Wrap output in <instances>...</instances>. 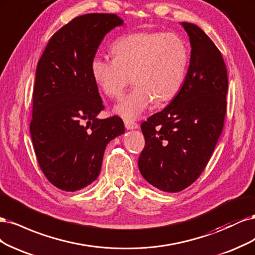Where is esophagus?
<instances>
[{"instance_id":"34e87169","label":"esophagus","mask_w":255,"mask_h":255,"mask_svg":"<svg viewBox=\"0 0 255 255\" xmlns=\"http://www.w3.org/2000/svg\"><path fill=\"white\" fill-rule=\"evenodd\" d=\"M124 124H125V127L127 129H136L138 127V124L135 122H132V121H128V120H125L124 121Z\"/></svg>"}]
</instances>
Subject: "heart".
Instances as JSON below:
<instances>
[{
	"label": "heart",
	"instance_id": "obj_1",
	"mask_svg": "<svg viewBox=\"0 0 255 255\" xmlns=\"http://www.w3.org/2000/svg\"><path fill=\"white\" fill-rule=\"evenodd\" d=\"M112 51L114 57L96 55L91 71L98 88L111 98L124 94L133 77L135 87L114 109L123 119H138L153 100H171L183 84L190 52L174 32H133L118 39Z\"/></svg>",
	"mask_w": 255,
	"mask_h": 255
}]
</instances>
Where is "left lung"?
Returning a JSON list of instances; mask_svg holds the SVG:
<instances>
[{"instance_id": "obj_1", "label": "left lung", "mask_w": 255, "mask_h": 255, "mask_svg": "<svg viewBox=\"0 0 255 255\" xmlns=\"http://www.w3.org/2000/svg\"><path fill=\"white\" fill-rule=\"evenodd\" d=\"M181 24L191 41L190 67L174 100L141 124L145 146L137 163L146 181L167 193L183 191L200 177L227 112L223 55L198 26Z\"/></svg>"}]
</instances>
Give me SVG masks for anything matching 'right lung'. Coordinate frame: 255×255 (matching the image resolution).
I'll use <instances>...</instances> for the list:
<instances>
[{"label": "right lung", "mask_w": 255, "mask_h": 255, "mask_svg": "<svg viewBox=\"0 0 255 255\" xmlns=\"http://www.w3.org/2000/svg\"><path fill=\"white\" fill-rule=\"evenodd\" d=\"M123 20L114 13H87L57 30L37 64L30 134L39 166L59 190L91 184L104 151L125 132L123 120H98L105 109L91 63L103 39Z\"/></svg>", "instance_id": "obj_1"}]
</instances>
